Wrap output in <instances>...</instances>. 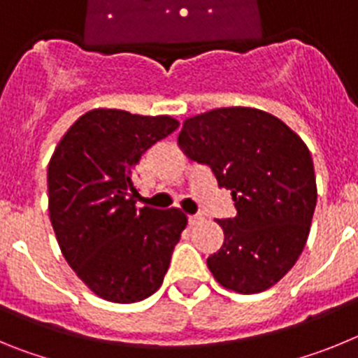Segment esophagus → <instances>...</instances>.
<instances>
[{"label": "esophagus", "instance_id": "34e87169", "mask_svg": "<svg viewBox=\"0 0 358 358\" xmlns=\"http://www.w3.org/2000/svg\"><path fill=\"white\" fill-rule=\"evenodd\" d=\"M188 222L189 226H197V224L204 222V215L197 213V215H188Z\"/></svg>", "mask_w": 358, "mask_h": 358}]
</instances>
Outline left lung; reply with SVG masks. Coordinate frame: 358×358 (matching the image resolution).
Returning a JSON list of instances; mask_svg holds the SVG:
<instances>
[{"label": "left lung", "mask_w": 358, "mask_h": 358, "mask_svg": "<svg viewBox=\"0 0 358 358\" xmlns=\"http://www.w3.org/2000/svg\"><path fill=\"white\" fill-rule=\"evenodd\" d=\"M189 159L208 164L231 192L236 217L217 220L224 243L208 268L227 290L264 292L305 249L317 202L305 141L255 107H218L182 122L177 138Z\"/></svg>", "instance_id": "8db88e82"}]
</instances>
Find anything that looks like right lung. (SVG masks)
Returning a JSON list of instances; mask_svg holds the SVG:
<instances>
[{
	"label": "right lung",
	"mask_w": 358,
	"mask_h": 358,
	"mask_svg": "<svg viewBox=\"0 0 358 358\" xmlns=\"http://www.w3.org/2000/svg\"><path fill=\"white\" fill-rule=\"evenodd\" d=\"M177 127L172 116L100 107L73 123L50 159L48 211L59 248L107 301L136 303L156 292L188 224L179 208L136 210V166Z\"/></svg>",
	"instance_id": "add662e5"
}]
</instances>
